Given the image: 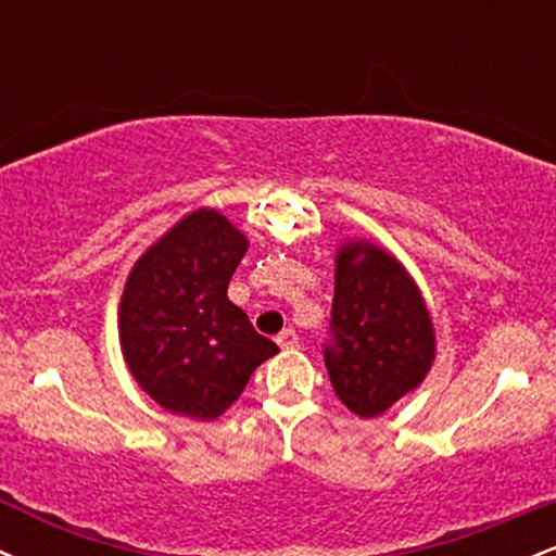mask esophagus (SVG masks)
I'll list each match as a JSON object with an SVG mask.
<instances>
[{
  "mask_svg": "<svg viewBox=\"0 0 556 556\" xmlns=\"http://www.w3.org/2000/svg\"><path fill=\"white\" fill-rule=\"evenodd\" d=\"M277 344H279V348H285V350L298 348V331H295V329L279 331V334H277Z\"/></svg>",
  "mask_w": 556,
  "mask_h": 556,
  "instance_id": "obj_1",
  "label": "esophagus"
}]
</instances>
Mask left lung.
<instances>
[{
	"label": "left lung",
	"mask_w": 556,
	"mask_h": 556,
	"mask_svg": "<svg viewBox=\"0 0 556 556\" xmlns=\"http://www.w3.org/2000/svg\"><path fill=\"white\" fill-rule=\"evenodd\" d=\"M329 331V381L342 405L361 418L379 416L413 392L437 353L418 285L392 253L366 240L337 251Z\"/></svg>",
	"instance_id": "1"
}]
</instances>
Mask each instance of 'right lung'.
<instances>
[{
	"instance_id": "1",
	"label": "right lung",
	"mask_w": 556,
	"mask_h": 556,
	"mask_svg": "<svg viewBox=\"0 0 556 556\" xmlns=\"http://www.w3.org/2000/svg\"><path fill=\"white\" fill-rule=\"evenodd\" d=\"M245 251V235L227 216L198 208L132 266L119 300V344L132 379L164 410L219 418L279 353L227 298Z\"/></svg>"
}]
</instances>
